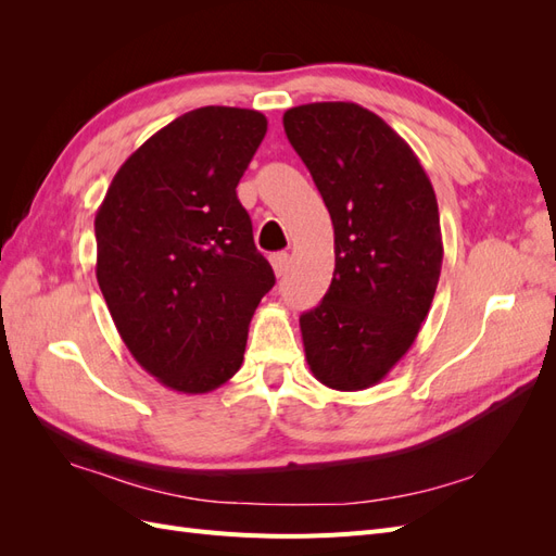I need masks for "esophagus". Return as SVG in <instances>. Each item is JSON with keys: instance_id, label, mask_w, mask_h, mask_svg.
<instances>
[{"instance_id": "esophagus-1", "label": "esophagus", "mask_w": 556, "mask_h": 556, "mask_svg": "<svg viewBox=\"0 0 556 556\" xmlns=\"http://www.w3.org/2000/svg\"><path fill=\"white\" fill-rule=\"evenodd\" d=\"M271 266H274V274L278 278L288 274V268H290V255H288V252H276V255H271Z\"/></svg>"}]
</instances>
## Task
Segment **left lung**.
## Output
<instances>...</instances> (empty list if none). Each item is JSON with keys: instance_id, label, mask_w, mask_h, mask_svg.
<instances>
[{"instance_id": "8db88e82", "label": "left lung", "mask_w": 556, "mask_h": 556, "mask_svg": "<svg viewBox=\"0 0 556 556\" xmlns=\"http://www.w3.org/2000/svg\"><path fill=\"white\" fill-rule=\"evenodd\" d=\"M333 225V278L299 317L313 376L366 390L415 343L441 278L439 201L413 148L380 115L315 102L282 115Z\"/></svg>"}]
</instances>
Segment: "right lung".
Masks as SVG:
<instances>
[{
  "instance_id": "obj_1",
  "label": "right lung",
  "mask_w": 556,
  "mask_h": 556,
  "mask_svg": "<svg viewBox=\"0 0 556 556\" xmlns=\"http://www.w3.org/2000/svg\"><path fill=\"white\" fill-rule=\"evenodd\" d=\"M264 134L260 111L185 113L125 160L94 215L97 282L117 333L169 390L206 394L237 374L276 285L237 197Z\"/></svg>"
}]
</instances>
